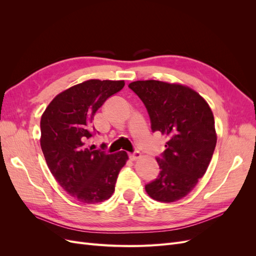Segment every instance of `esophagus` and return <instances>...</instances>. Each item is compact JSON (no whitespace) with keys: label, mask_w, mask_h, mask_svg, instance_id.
Segmentation results:
<instances>
[{"label":"esophagus","mask_w":256,"mask_h":256,"mask_svg":"<svg viewBox=\"0 0 256 256\" xmlns=\"http://www.w3.org/2000/svg\"><path fill=\"white\" fill-rule=\"evenodd\" d=\"M129 157H130L131 160H136V159H138V158L141 157V154H140V152L136 150V152H134L132 154H130Z\"/></svg>","instance_id":"obj_1"}]
</instances>
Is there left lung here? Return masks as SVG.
Wrapping results in <instances>:
<instances>
[{
    "mask_svg": "<svg viewBox=\"0 0 256 256\" xmlns=\"http://www.w3.org/2000/svg\"><path fill=\"white\" fill-rule=\"evenodd\" d=\"M128 88L144 104L152 132L168 138L166 150L156 157L160 173L145 190L158 202H175L196 187L212 160L216 143L214 114L196 92L180 84L147 80Z\"/></svg>",
    "mask_w": 256,
    "mask_h": 256,
    "instance_id": "obj_1",
    "label": "left lung"
}]
</instances>
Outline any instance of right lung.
<instances>
[{"mask_svg": "<svg viewBox=\"0 0 256 256\" xmlns=\"http://www.w3.org/2000/svg\"><path fill=\"white\" fill-rule=\"evenodd\" d=\"M124 85V81H85L58 94L42 116L40 146L48 168L60 187L81 203L110 198L128 159L124 150L108 154L104 147L92 150L85 146L98 134L92 127L96 111Z\"/></svg>", "mask_w": 256, "mask_h": 256, "instance_id": "right-lung-1", "label": "right lung"}]
</instances>
